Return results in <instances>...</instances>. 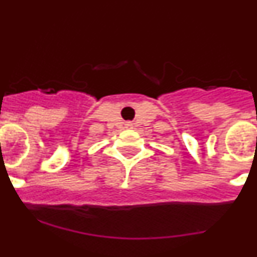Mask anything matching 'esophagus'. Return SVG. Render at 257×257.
Wrapping results in <instances>:
<instances>
[{"instance_id": "esophagus-1", "label": "esophagus", "mask_w": 257, "mask_h": 257, "mask_svg": "<svg viewBox=\"0 0 257 257\" xmlns=\"http://www.w3.org/2000/svg\"><path fill=\"white\" fill-rule=\"evenodd\" d=\"M128 126H131V124H128Z\"/></svg>"}]
</instances>
